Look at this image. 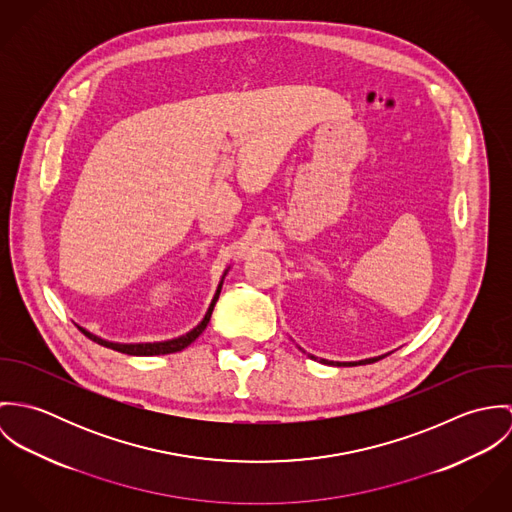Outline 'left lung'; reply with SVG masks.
Wrapping results in <instances>:
<instances>
[{"label":"left lung","mask_w":512,"mask_h":512,"mask_svg":"<svg viewBox=\"0 0 512 512\" xmlns=\"http://www.w3.org/2000/svg\"><path fill=\"white\" fill-rule=\"evenodd\" d=\"M380 359H382V357H378V359H368V361H361V363H329V365H366V363H372V361H380ZM323 363H327V361H323Z\"/></svg>","instance_id":"obj_1"}]
</instances>
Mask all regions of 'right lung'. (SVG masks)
Here are the masks:
<instances>
[{
  "mask_svg": "<svg viewBox=\"0 0 512 512\" xmlns=\"http://www.w3.org/2000/svg\"><path fill=\"white\" fill-rule=\"evenodd\" d=\"M220 288H222V282L219 284V290L215 293V297H213V303H211V307H209V311H207V315H205V319L191 331V333H187V335H183V337H179V339H173V341H163V343H142V345H120V343H110V341H104V339H100V337H96V335H92V333H88L86 329H82V327H78L90 341H94V343H98V345H102V347H108V349H112V351H118V353H124V355H136V357H149V355H167V353H177V351H183L185 347H189L205 329H207V325H209V321H211V313H213V309H215V303H217V299H219Z\"/></svg>",
  "mask_w": 512,
  "mask_h": 512,
  "instance_id": "obj_1",
  "label": "right lung"
}]
</instances>
